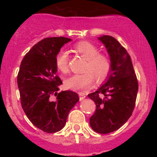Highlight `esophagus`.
Here are the masks:
<instances>
[{
  "instance_id": "obj_1",
  "label": "esophagus",
  "mask_w": 157,
  "mask_h": 157,
  "mask_svg": "<svg viewBox=\"0 0 157 157\" xmlns=\"http://www.w3.org/2000/svg\"><path fill=\"white\" fill-rule=\"evenodd\" d=\"M78 94H79V98H80V100H84L85 98H86V96H85V95L82 93L79 92Z\"/></svg>"
}]
</instances>
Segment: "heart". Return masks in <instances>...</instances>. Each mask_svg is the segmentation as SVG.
Masks as SVG:
<instances>
[{
	"label": "heart",
	"mask_w": 157,
	"mask_h": 157,
	"mask_svg": "<svg viewBox=\"0 0 157 157\" xmlns=\"http://www.w3.org/2000/svg\"><path fill=\"white\" fill-rule=\"evenodd\" d=\"M73 51L86 60L82 74L73 75L65 80L66 88L76 91H85L92 86L94 79L100 82L105 80L111 69L109 56L99 52L98 48L89 41H80L74 45ZM69 56L67 52L60 51L55 57V65L60 72L68 71Z\"/></svg>",
	"instance_id": "obj_1"
}]
</instances>
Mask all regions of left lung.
<instances>
[{
  "instance_id": "8db88e82",
  "label": "left lung",
  "mask_w": 157,
  "mask_h": 157,
  "mask_svg": "<svg viewBox=\"0 0 157 157\" xmlns=\"http://www.w3.org/2000/svg\"><path fill=\"white\" fill-rule=\"evenodd\" d=\"M99 39L105 45L111 61L107 82L88 96L95 102L96 111L90 117L95 132L106 134L117 131L132 114L138 91V81L131 58L114 37Z\"/></svg>"
}]
</instances>
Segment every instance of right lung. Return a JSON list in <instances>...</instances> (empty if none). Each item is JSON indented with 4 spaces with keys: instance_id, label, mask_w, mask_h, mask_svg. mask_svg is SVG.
Wrapping results in <instances>:
<instances>
[{
    "instance_id": "add662e5",
    "label": "right lung",
    "mask_w": 157,
    "mask_h": 157,
    "mask_svg": "<svg viewBox=\"0 0 157 157\" xmlns=\"http://www.w3.org/2000/svg\"><path fill=\"white\" fill-rule=\"evenodd\" d=\"M69 41L64 37L41 40L24 56L17 74L21 105L26 117L37 128L49 134L64 127L68 113L79 101L76 92L57 93L62 81L57 75L55 57ZM52 96L57 97L56 101Z\"/></svg>"
}]
</instances>
